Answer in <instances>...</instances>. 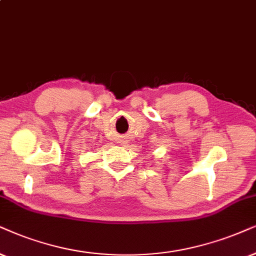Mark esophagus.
Wrapping results in <instances>:
<instances>
[{
    "instance_id": "34e87169",
    "label": "esophagus",
    "mask_w": 256,
    "mask_h": 256,
    "mask_svg": "<svg viewBox=\"0 0 256 256\" xmlns=\"http://www.w3.org/2000/svg\"><path fill=\"white\" fill-rule=\"evenodd\" d=\"M122 144H124V143H125V142H124V140H122Z\"/></svg>"
}]
</instances>
